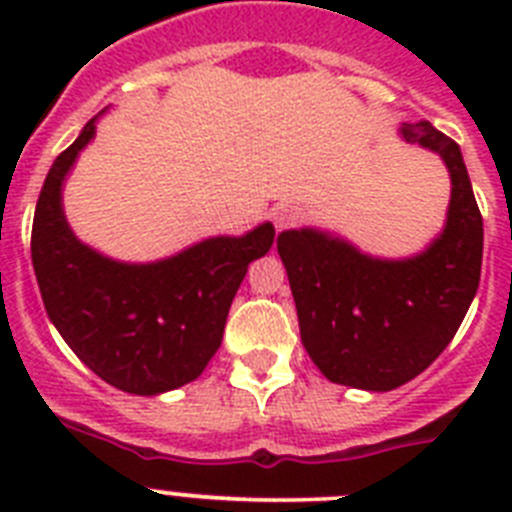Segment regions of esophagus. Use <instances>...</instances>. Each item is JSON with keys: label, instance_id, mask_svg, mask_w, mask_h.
I'll list each match as a JSON object with an SVG mask.
<instances>
[{"label": "esophagus", "instance_id": "obj_1", "mask_svg": "<svg viewBox=\"0 0 512 512\" xmlns=\"http://www.w3.org/2000/svg\"><path fill=\"white\" fill-rule=\"evenodd\" d=\"M271 217H274V225H277L279 230L289 228V225H295L297 220H300V217H302V207L300 205H292V202H284V205L274 207Z\"/></svg>", "mask_w": 512, "mask_h": 512}]
</instances>
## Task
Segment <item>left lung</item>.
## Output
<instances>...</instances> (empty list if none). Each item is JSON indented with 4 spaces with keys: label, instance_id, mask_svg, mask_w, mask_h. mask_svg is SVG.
<instances>
[{
    "label": "left lung",
    "instance_id": "1",
    "mask_svg": "<svg viewBox=\"0 0 512 512\" xmlns=\"http://www.w3.org/2000/svg\"><path fill=\"white\" fill-rule=\"evenodd\" d=\"M402 135L436 151L451 174L449 220L428 251L379 261L318 230L277 238L305 351L330 382L372 392L395 390L441 356L482 271V215L459 146L428 120L405 122Z\"/></svg>",
    "mask_w": 512,
    "mask_h": 512
}]
</instances>
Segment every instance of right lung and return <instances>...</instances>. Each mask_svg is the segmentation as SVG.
I'll use <instances>...</instances> for the list:
<instances>
[{"mask_svg": "<svg viewBox=\"0 0 512 512\" xmlns=\"http://www.w3.org/2000/svg\"><path fill=\"white\" fill-rule=\"evenodd\" d=\"M94 120L53 161L33 217L35 277L48 318L97 377L133 395L176 390L202 374L223 341L248 264L274 243L271 223L210 238L158 264H117L81 246L61 210V184Z\"/></svg>", "mask_w": 512, "mask_h": 512, "instance_id": "right-lung-1", "label": "right lung"}]
</instances>
